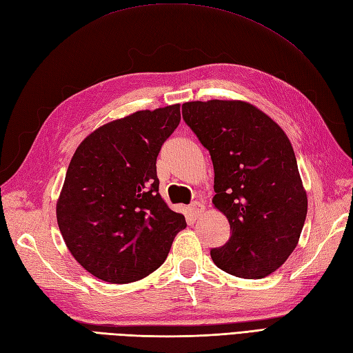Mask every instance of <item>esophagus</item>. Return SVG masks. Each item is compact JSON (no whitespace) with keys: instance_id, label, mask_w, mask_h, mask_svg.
I'll use <instances>...</instances> for the list:
<instances>
[{"instance_id":"obj_1","label":"esophagus","mask_w":353,"mask_h":353,"mask_svg":"<svg viewBox=\"0 0 353 353\" xmlns=\"http://www.w3.org/2000/svg\"><path fill=\"white\" fill-rule=\"evenodd\" d=\"M204 204H201V203H199V201H194L190 208H188V212H190V215L192 216V218H199L200 215H203V212H204Z\"/></svg>"}]
</instances>
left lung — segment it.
I'll return each mask as SVG.
<instances>
[{
  "label": "left lung",
  "instance_id": "1",
  "mask_svg": "<svg viewBox=\"0 0 353 353\" xmlns=\"http://www.w3.org/2000/svg\"><path fill=\"white\" fill-rule=\"evenodd\" d=\"M182 114L210 153L212 203L230 224V237L210 251L212 260L248 280L270 275L296 248L308 208L290 139L243 101L186 102Z\"/></svg>",
  "mask_w": 353,
  "mask_h": 353
}]
</instances>
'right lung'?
I'll use <instances>...</instances> for the list:
<instances>
[{
	"label": "right lung",
	"instance_id": "right-lung-1",
	"mask_svg": "<svg viewBox=\"0 0 353 353\" xmlns=\"http://www.w3.org/2000/svg\"><path fill=\"white\" fill-rule=\"evenodd\" d=\"M180 123V105L137 111L78 145L57 201L65 247L87 272L126 284L165 261L186 227L159 194L157 158Z\"/></svg>",
	"mask_w": 353,
	"mask_h": 353
}]
</instances>
